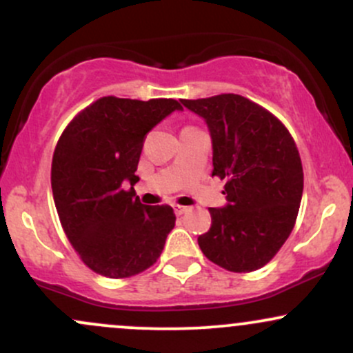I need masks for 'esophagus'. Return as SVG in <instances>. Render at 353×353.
Masks as SVG:
<instances>
[{
  "label": "esophagus",
  "instance_id": "1",
  "mask_svg": "<svg viewBox=\"0 0 353 353\" xmlns=\"http://www.w3.org/2000/svg\"><path fill=\"white\" fill-rule=\"evenodd\" d=\"M174 210H176L177 216H182V214H188L189 210H190V208H185V205H179V204H176V205H174Z\"/></svg>",
  "mask_w": 353,
  "mask_h": 353
}]
</instances>
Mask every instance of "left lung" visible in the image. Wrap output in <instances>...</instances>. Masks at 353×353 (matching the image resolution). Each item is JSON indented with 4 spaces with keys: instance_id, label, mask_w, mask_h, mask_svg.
Segmentation results:
<instances>
[{
    "instance_id": "obj_1",
    "label": "left lung",
    "mask_w": 353,
    "mask_h": 353,
    "mask_svg": "<svg viewBox=\"0 0 353 353\" xmlns=\"http://www.w3.org/2000/svg\"><path fill=\"white\" fill-rule=\"evenodd\" d=\"M208 124L212 176L225 179V208H210L212 224L197 237L202 254L230 272L264 267L292 232L303 171L287 128L239 94L181 99Z\"/></svg>"
}]
</instances>
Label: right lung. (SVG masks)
Returning <instances> with one entry per match:
<instances>
[{"instance_id": "obj_1", "label": "right lung", "mask_w": 353, "mask_h": 353, "mask_svg": "<svg viewBox=\"0 0 353 353\" xmlns=\"http://www.w3.org/2000/svg\"><path fill=\"white\" fill-rule=\"evenodd\" d=\"M176 99L106 96L68 124L56 144L51 188L71 245L96 274L125 279L163 252L176 216L171 205H144L132 185L145 134L181 111ZM129 181L132 189L123 185Z\"/></svg>"}]
</instances>
